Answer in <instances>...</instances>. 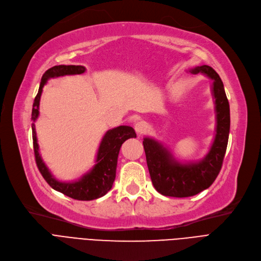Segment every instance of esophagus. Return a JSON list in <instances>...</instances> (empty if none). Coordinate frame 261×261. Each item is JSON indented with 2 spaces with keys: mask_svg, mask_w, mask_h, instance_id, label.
<instances>
[{
  "mask_svg": "<svg viewBox=\"0 0 261 261\" xmlns=\"http://www.w3.org/2000/svg\"><path fill=\"white\" fill-rule=\"evenodd\" d=\"M134 129L138 134H143L147 131V129H148V124H147L145 121H139L135 123Z\"/></svg>",
  "mask_w": 261,
  "mask_h": 261,
  "instance_id": "1",
  "label": "esophagus"
}]
</instances>
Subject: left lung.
Masks as SVG:
<instances>
[{
    "label": "left lung",
    "mask_w": 261,
    "mask_h": 261,
    "mask_svg": "<svg viewBox=\"0 0 261 261\" xmlns=\"http://www.w3.org/2000/svg\"><path fill=\"white\" fill-rule=\"evenodd\" d=\"M191 73L210 77L214 99L217 129L210 150L197 162L180 163L165 147L151 138L143 141L147 166L154 189L164 196L189 197L208 189L218 177L228 144L230 111L223 82L212 67L202 65L192 68Z\"/></svg>",
    "instance_id": "1"
}]
</instances>
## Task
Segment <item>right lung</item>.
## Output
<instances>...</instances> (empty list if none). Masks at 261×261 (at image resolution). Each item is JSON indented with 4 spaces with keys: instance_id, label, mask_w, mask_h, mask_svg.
<instances>
[{
    "instance_id": "right-lung-1",
    "label": "right lung",
    "mask_w": 261,
    "mask_h": 261,
    "mask_svg": "<svg viewBox=\"0 0 261 261\" xmlns=\"http://www.w3.org/2000/svg\"><path fill=\"white\" fill-rule=\"evenodd\" d=\"M85 67L75 65H59L54 66L43 73L39 85L38 94L35 97L32 110V132L33 146L35 153L36 164L40 174L48 185L66 196L77 200H93L102 197L112 189L116 177V167L119 149L122 143L131 138H137L132 127L119 126L107 131L98 148L96 164L90 171L73 182H62L55 179L44 164L39 154V147L35 131V121L39 115V101L42 93V87L52 77H58L69 74H81L85 72Z\"/></svg>"
}]
</instances>
